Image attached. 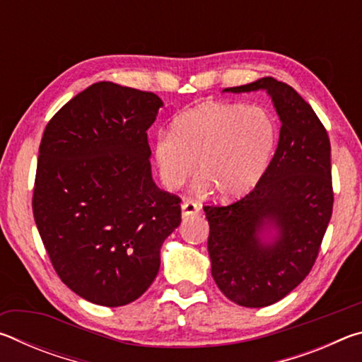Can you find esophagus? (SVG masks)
Here are the masks:
<instances>
[{
  "mask_svg": "<svg viewBox=\"0 0 362 362\" xmlns=\"http://www.w3.org/2000/svg\"><path fill=\"white\" fill-rule=\"evenodd\" d=\"M196 214H199V207L194 203H192V201H185V203L182 204V216L183 217L196 216Z\"/></svg>",
  "mask_w": 362,
  "mask_h": 362,
  "instance_id": "esophagus-1",
  "label": "esophagus"
}]
</instances>
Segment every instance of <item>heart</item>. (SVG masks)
I'll return each mask as SVG.
<instances>
[{
    "label": "heart",
    "mask_w": 362,
    "mask_h": 362,
    "mask_svg": "<svg viewBox=\"0 0 362 362\" xmlns=\"http://www.w3.org/2000/svg\"><path fill=\"white\" fill-rule=\"evenodd\" d=\"M278 136L276 119L263 107L203 103L177 116L173 131L158 134L153 159L164 188H180L198 170V192L214 188L233 199L260 182Z\"/></svg>",
    "instance_id": "b5f03b06"
}]
</instances>
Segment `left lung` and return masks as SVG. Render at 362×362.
Instances as JSON below:
<instances>
[{
	"label": "left lung",
	"instance_id": "obj_1",
	"mask_svg": "<svg viewBox=\"0 0 362 362\" xmlns=\"http://www.w3.org/2000/svg\"><path fill=\"white\" fill-rule=\"evenodd\" d=\"M265 90L281 121L267 173L228 206H204L212 278L226 298L247 308L279 302L313 268L332 216L330 142L310 103L272 76L223 93Z\"/></svg>",
	"mask_w": 362,
	"mask_h": 362
}]
</instances>
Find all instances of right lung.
<instances>
[{
    "instance_id": "1",
    "label": "right lung",
    "mask_w": 362,
    "mask_h": 362,
    "mask_svg": "<svg viewBox=\"0 0 362 362\" xmlns=\"http://www.w3.org/2000/svg\"><path fill=\"white\" fill-rule=\"evenodd\" d=\"M156 94L100 81L73 97L42 134L33 216L49 259L76 296L122 306L148 289L180 199L156 187L146 131Z\"/></svg>"
}]
</instances>
